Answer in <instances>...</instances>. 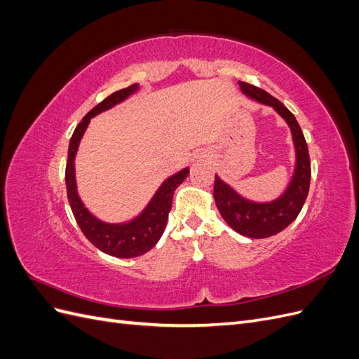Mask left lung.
Returning a JSON list of instances; mask_svg holds the SVG:
<instances>
[{"label":"left lung","mask_w":359,"mask_h":359,"mask_svg":"<svg viewBox=\"0 0 359 359\" xmlns=\"http://www.w3.org/2000/svg\"><path fill=\"white\" fill-rule=\"evenodd\" d=\"M240 83L241 91L259 103L271 106L290 127L293 145H295V172L286 191L271 202H253L238 194L229 184L215 175L214 199L224 222L232 229L248 238L273 236L297 219L304 202L307 199L311 178L310 156L306 137H304L297 118L276 97L247 82Z\"/></svg>","instance_id":"left-lung-1"}]
</instances>
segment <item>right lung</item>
<instances>
[{"instance_id": "1", "label": "right lung", "mask_w": 359, "mask_h": 359, "mask_svg": "<svg viewBox=\"0 0 359 359\" xmlns=\"http://www.w3.org/2000/svg\"><path fill=\"white\" fill-rule=\"evenodd\" d=\"M139 88L137 83H133L119 91L112 93L106 97L103 102L86 114L82 121L74 128L73 136L69 145V157L66 165V186H67V199L72 206V211L76 222H78L81 231L88 238V241L95 245L103 253L115 257H136L145 255L153 248L161 238L168 223L169 211L172 208L173 191L180 184L187 178L189 168L177 172L175 175L169 177L161 184L153 199L145 206V210L140 212L136 219L127 223H104L94 217L88 210L85 208L76 187V175H74V157L78 153L79 142L88 127L91 118L99 115L107 109H111L115 104L124 102L128 95L136 93Z\"/></svg>"}]
</instances>
